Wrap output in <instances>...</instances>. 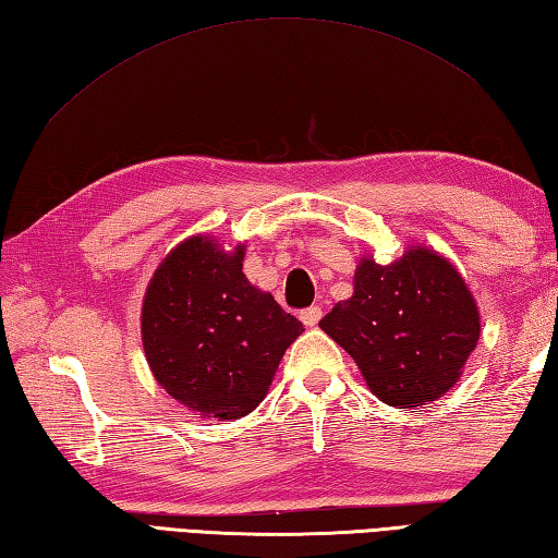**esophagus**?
Returning a JSON list of instances; mask_svg holds the SVG:
<instances>
[{"label": "esophagus", "instance_id": "obj_1", "mask_svg": "<svg viewBox=\"0 0 558 558\" xmlns=\"http://www.w3.org/2000/svg\"><path fill=\"white\" fill-rule=\"evenodd\" d=\"M322 314H324V312H322L319 304H312V307L300 312V319H302L304 326H316V324L322 322Z\"/></svg>", "mask_w": 558, "mask_h": 558}]
</instances>
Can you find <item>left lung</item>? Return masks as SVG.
I'll list each match as a JSON object with an SVG mask.
<instances>
[{
  "label": "left lung",
  "mask_w": 558,
  "mask_h": 558,
  "mask_svg": "<svg viewBox=\"0 0 558 558\" xmlns=\"http://www.w3.org/2000/svg\"><path fill=\"white\" fill-rule=\"evenodd\" d=\"M319 326L355 360L373 395L399 409L447 395L482 331L464 278L425 246L389 266L360 260L353 294Z\"/></svg>",
  "instance_id": "1"
}]
</instances>
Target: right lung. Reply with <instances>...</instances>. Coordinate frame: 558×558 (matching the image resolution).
I'll return each mask as SVG.
<instances>
[{
  "instance_id": "obj_1",
  "label": "right lung",
  "mask_w": 558,
  "mask_h": 558,
  "mask_svg": "<svg viewBox=\"0 0 558 558\" xmlns=\"http://www.w3.org/2000/svg\"><path fill=\"white\" fill-rule=\"evenodd\" d=\"M244 244L191 236L161 260L142 302L151 375L193 413L234 421L254 411L304 329L242 272Z\"/></svg>"
}]
</instances>
